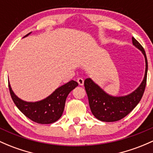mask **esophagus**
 Wrapping results in <instances>:
<instances>
[{
    "mask_svg": "<svg viewBox=\"0 0 153 153\" xmlns=\"http://www.w3.org/2000/svg\"><path fill=\"white\" fill-rule=\"evenodd\" d=\"M77 82H78V84L80 85H83V83H84V80H83V78H78V80H77Z\"/></svg>",
    "mask_w": 153,
    "mask_h": 153,
    "instance_id": "1",
    "label": "esophagus"
}]
</instances>
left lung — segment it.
Instances as JSON below:
<instances>
[{
	"label": "left lung",
	"mask_w": 153,
	"mask_h": 153,
	"mask_svg": "<svg viewBox=\"0 0 153 153\" xmlns=\"http://www.w3.org/2000/svg\"><path fill=\"white\" fill-rule=\"evenodd\" d=\"M132 43L142 51L145 56L146 63L145 78L140 85L134 91L124 97H112L105 93L91 78H86L84 81L91 111L95 117L102 121L115 122L121 120L138 105L145 92L148 68L147 56L143 47L134 37H132Z\"/></svg>",
	"instance_id": "obj_1"
}]
</instances>
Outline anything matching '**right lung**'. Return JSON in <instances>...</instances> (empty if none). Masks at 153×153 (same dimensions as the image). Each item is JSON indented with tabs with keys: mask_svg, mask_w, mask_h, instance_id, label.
I'll use <instances>...</instances> for the list:
<instances>
[{
	"mask_svg": "<svg viewBox=\"0 0 153 153\" xmlns=\"http://www.w3.org/2000/svg\"><path fill=\"white\" fill-rule=\"evenodd\" d=\"M29 34L30 33L25 37ZM78 85L76 81L70 80L55 90L44 100L36 102H27L20 100L14 94L8 83L10 94L18 109L33 122L41 124L54 123L60 118L63 113L67 97Z\"/></svg>",
	"mask_w": 153,
	"mask_h": 153,
	"instance_id": "right-lung-1",
	"label": "right lung"
}]
</instances>
